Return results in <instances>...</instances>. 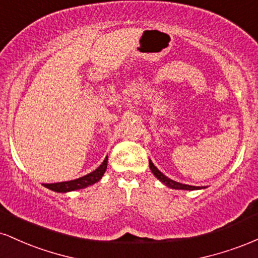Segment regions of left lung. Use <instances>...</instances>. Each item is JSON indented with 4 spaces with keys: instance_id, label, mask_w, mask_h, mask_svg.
<instances>
[{
    "instance_id": "left-lung-1",
    "label": "left lung",
    "mask_w": 258,
    "mask_h": 258,
    "mask_svg": "<svg viewBox=\"0 0 258 258\" xmlns=\"http://www.w3.org/2000/svg\"><path fill=\"white\" fill-rule=\"evenodd\" d=\"M149 167L152 170V172L154 173V176L156 177L159 180H161L165 185L170 186L172 189H184V190H195V189H200V186H194V185H188V184H182V183L176 182V180H172L168 177L165 176L164 173L160 172V171L154 166V164L152 162V160H149Z\"/></svg>"
}]
</instances>
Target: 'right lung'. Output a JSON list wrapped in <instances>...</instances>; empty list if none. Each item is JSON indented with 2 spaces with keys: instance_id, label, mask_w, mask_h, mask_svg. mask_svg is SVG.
Segmentation results:
<instances>
[{
  "instance_id": "obj_1",
  "label": "right lung",
  "mask_w": 258,
  "mask_h": 258,
  "mask_svg": "<svg viewBox=\"0 0 258 258\" xmlns=\"http://www.w3.org/2000/svg\"><path fill=\"white\" fill-rule=\"evenodd\" d=\"M106 166H108V156L104 159V161L102 162V165L94 170L93 172L86 174V176L81 177V178L69 180V182H60V183H51V184H43L46 188L51 189V190L57 191V193H67V191H73L78 190V189L86 188V186L94 184L98 180L102 178L103 174H104Z\"/></svg>"
}]
</instances>
